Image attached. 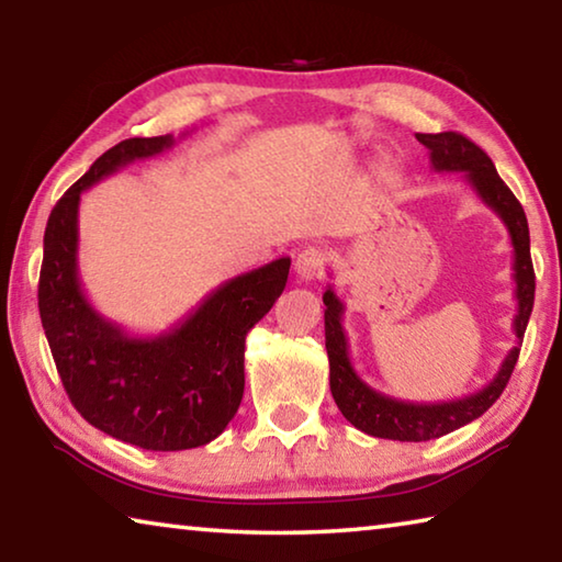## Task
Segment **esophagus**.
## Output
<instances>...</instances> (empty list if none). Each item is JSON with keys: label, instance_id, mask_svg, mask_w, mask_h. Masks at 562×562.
I'll use <instances>...</instances> for the list:
<instances>
[{"label": "esophagus", "instance_id": "esophagus-1", "mask_svg": "<svg viewBox=\"0 0 562 562\" xmlns=\"http://www.w3.org/2000/svg\"><path fill=\"white\" fill-rule=\"evenodd\" d=\"M327 262V250L325 247H304V250L297 255L294 260V272H297L300 280H315L325 270Z\"/></svg>", "mask_w": 562, "mask_h": 562}]
</instances>
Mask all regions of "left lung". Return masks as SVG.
I'll list each match as a JSON object with an SVG mask.
<instances>
[{"mask_svg":"<svg viewBox=\"0 0 562 562\" xmlns=\"http://www.w3.org/2000/svg\"><path fill=\"white\" fill-rule=\"evenodd\" d=\"M418 144L429 148L431 168L439 173H463L469 186L475 190V195L496 213L503 225L508 227L510 245H513V280H516V300L518 312L513 317V331H516V347H513L498 374L491 382L479 389L475 394L453 398V402L439 404H414L402 402V398L386 396L376 389L361 382L349 359V345L345 327H341V315H345V304L327 288L322 294L325 310V345L329 357V389L331 396L339 406L341 416L359 431L376 439L392 441H431L439 436L451 434L461 426L471 424L473 418L486 414L496 404V398L503 394L508 379L516 367L522 335H526L532 300H536V272H532L530 260V233L528 221L522 213L518 198L510 193V188L503 183L493 160L486 156V150L479 148L461 133H416Z\"/></svg>","mask_w":562,"mask_h":562,"instance_id":"1","label":"left lung"}]
</instances>
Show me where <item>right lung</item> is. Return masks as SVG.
Listing matches in <instances>:
<instances>
[{"label": "right lung", "mask_w": 562, "mask_h": 562, "mask_svg": "<svg viewBox=\"0 0 562 562\" xmlns=\"http://www.w3.org/2000/svg\"><path fill=\"white\" fill-rule=\"evenodd\" d=\"M176 138H128L97 158L54 205L44 233L40 315L71 404L91 426L146 451L217 439L245 392V337L268 315L290 258L223 282L154 337L128 335L87 300L79 280L81 193L119 168L164 154Z\"/></svg>", "instance_id": "1"}]
</instances>
